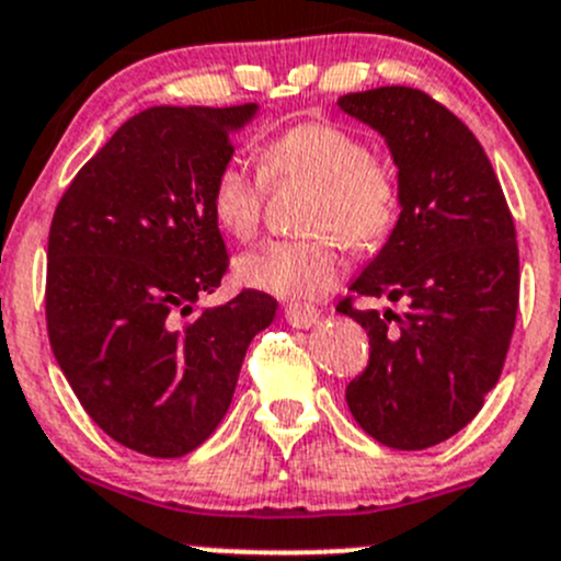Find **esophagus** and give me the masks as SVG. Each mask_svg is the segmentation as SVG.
<instances>
[{
	"label": "esophagus",
	"mask_w": 561,
	"mask_h": 561,
	"mask_svg": "<svg viewBox=\"0 0 561 561\" xmlns=\"http://www.w3.org/2000/svg\"><path fill=\"white\" fill-rule=\"evenodd\" d=\"M285 320L296 329H309L320 320V312L312 307V304H287L285 307Z\"/></svg>",
	"instance_id": "34e87169"
}]
</instances>
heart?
I'll use <instances>...</instances> for the list:
<instances>
[{
	"label": "heart",
	"instance_id": "obj_1",
	"mask_svg": "<svg viewBox=\"0 0 561 561\" xmlns=\"http://www.w3.org/2000/svg\"><path fill=\"white\" fill-rule=\"evenodd\" d=\"M254 175L241 159H227L210 183V214L236 241L257 232L265 181H309L307 227L312 238H279L238 260V279L279 298H314L336 285L342 271L340 232L351 247H375L389 236L400 210V186L383 161L373 159L362 136L329 119L290 125L260 148Z\"/></svg>",
	"mask_w": 561,
	"mask_h": 561
}]
</instances>
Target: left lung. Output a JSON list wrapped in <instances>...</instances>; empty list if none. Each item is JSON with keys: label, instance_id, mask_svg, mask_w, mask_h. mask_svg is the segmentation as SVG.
I'll list each match as a JSON object with an SVG mask.
<instances>
[{"label": "left lung", "instance_id": "left-lung-1", "mask_svg": "<svg viewBox=\"0 0 561 561\" xmlns=\"http://www.w3.org/2000/svg\"><path fill=\"white\" fill-rule=\"evenodd\" d=\"M391 150L400 219L351 290L405 304L400 314L336 312L369 336L345 400L391 449H427L463 431L496 386L518 314V243L499 178L469 125L413 87L340 98Z\"/></svg>", "mask_w": 561, "mask_h": 561}]
</instances>
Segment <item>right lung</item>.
Returning a JSON list of instances; mask_svg holds the SVG:
<instances>
[{"label":"right lung","instance_id":"obj_1","mask_svg":"<svg viewBox=\"0 0 561 561\" xmlns=\"http://www.w3.org/2000/svg\"><path fill=\"white\" fill-rule=\"evenodd\" d=\"M257 103L150 106L125 119L65 188L46 265L54 358L106 436L183 458L219 427L249 342L276 301L241 290L192 314L227 274L210 183Z\"/></svg>","mask_w":561,"mask_h":561}]
</instances>
